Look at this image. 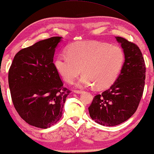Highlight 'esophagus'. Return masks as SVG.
<instances>
[{
	"label": "esophagus",
	"instance_id": "34e87169",
	"mask_svg": "<svg viewBox=\"0 0 154 154\" xmlns=\"http://www.w3.org/2000/svg\"><path fill=\"white\" fill-rule=\"evenodd\" d=\"M74 92L77 93V94H82L83 92V91L82 90H74Z\"/></svg>",
	"mask_w": 154,
	"mask_h": 154
}]
</instances>
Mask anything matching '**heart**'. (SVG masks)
<instances>
[{"mask_svg": "<svg viewBox=\"0 0 154 154\" xmlns=\"http://www.w3.org/2000/svg\"><path fill=\"white\" fill-rule=\"evenodd\" d=\"M67 54H60L54 61L58 73L68 83H72L81 72L78 85H96L98 90L107 88L118 79L125 61L124 52L117 45L92 41H79L70 45Z\"/></svg>", "mask_w": 154, "mask_h": 154, "instance_id": "b5f03b06", "label": "heart"}]
</instances>
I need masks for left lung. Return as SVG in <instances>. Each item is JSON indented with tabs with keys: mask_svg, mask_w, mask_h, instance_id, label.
Masks as SVG:
<instances>
[{
	"mask_svg": "<svg viewBox=\"0 0 154 154\" xmlns=\"http://www.w3.org/2000/svg\"><path fill=\"white\" fill-rule=\"evenodd\" d=\"M116 38L124 52V66L113 84L96 95L88 108L91 118L106 126L123 123L135 113L145 86L146 68L139 47L120 36Z\"/></svg>",
	"mask_w": 154,
	"mask_h": 154,
	"instance_id": "obj_1",
	"label": "left lung"
}]
</instances>
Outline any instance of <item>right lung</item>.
I'll return each instance as SVG.
<instances>
[{"mask_svg": "<svg viewBox=\"0 0 154 154\" xmlns=\"http://www.w3.org/2000/svg\"><path fill=\"white\" fill-rule=\"evenodd\" d=\"M60 36L42 40L21 49L9 71V86L14 107L31 126L48 128L61 118L67 96L54 61Z\"/></svg>", "mask_w": 154, "mask_h": 154, "instance_id": "add662e5", "label": "right lung"}]
</instances>
